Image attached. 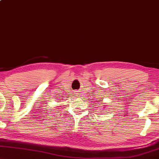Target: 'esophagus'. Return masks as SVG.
I'll list each match as a JSON object with an SVG mask.
<instances>
[{"label":"esophagus","mask_w":159,"mask_h":159,"mask_svg":"<svg viewBox=\"0 0 159 159\" xmlns=\"http://www.w3.org/2000/svg\"><path fill=\"white\" fill-rule=\"evenodd\" d=\"M77 96H79V93H77Z\"/></svg>","instance_id":"esophagus-1"}]
</instances>
